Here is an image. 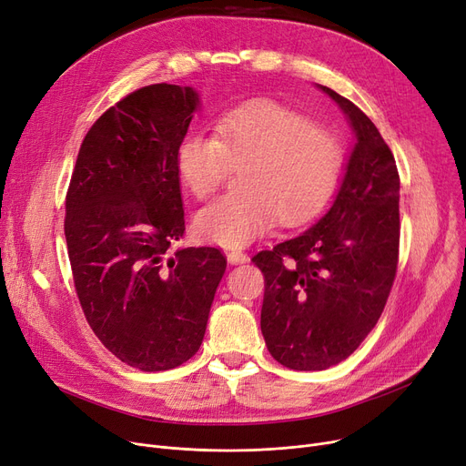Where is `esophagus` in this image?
Masks as SVG:
<instances>
[{"mask_svg": "<svg viewBox=\"0 0 466 466\" xmlns=\"http://www.w3.org/2000/svg\"><path fill=\"white\" fill-rule=\"evenodd\" d=\"M227 260L230 264H246L249 260V257L243 253V251H238V249H232L227 253Z\"/></svg>", "mask_w": 466, "mask_h": 466, "instance_id": "34e87169", "label": "esophagus"}]
</instances>
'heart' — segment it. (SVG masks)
Instances as JSON below:
<instances>
[{"label":"heart","instance_id":"b5f03b06","mask_svg":"<svg viewBox=\"0 0 466 466\" xmlns=\"http://www.w3.org/2000/svg\"><path fill=\"white\" fill-rule=\"evenodd\" d=\"M339 158L332 132L278 104L257 102L218 115L213 137L185 134L174 162L181 187L198 200L223 181L227 164H241V190L194 217L204 241L232 249L264 236L278 217L292 225L319 209L336 185Z\"/></svg>","mask_w":466,"mask_h":466}]
</instances>
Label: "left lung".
I'll use <instances>...</instances> for the list:
<instances>
[{"mask_svg": "<svg viewBox=\"0 0 466 466\" xmlns=\"http://www.w3.org/2000/svg\"><path fill=\"white\" fill-rule=\"evenodd\" d=\"M355 134L346 174L329 211L251 260L266 290L260 330L270 355L292 370L346 360L376 327L399 262L400 179L374 122L329 86L317 85Z\"/></svg>", "mask_w": 466, "mask_h": 466, "instance_id": "obj_1", "label": "left lung"}]
</instances>
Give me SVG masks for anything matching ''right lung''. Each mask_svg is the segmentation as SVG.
Listing matches in <instances>:
<instances>
[{"label": "right lung", "instance_id": "obj_1", "mask_svg": "<svg viewBox=\"0 0 466 466\" xmlns=\"http://www.w3.org/2000/svg\"><path fill=\"white\" fill-rule=\"evenodd\" d=\"M200 94L143 86L97 118L66 196V241L85 317L102 344L143 372L176 369L200 350L227 258L177 249L185 234L176 149Z\"/></svg>", "mask_w": 466, "mask_h": 466}]
</instances>
